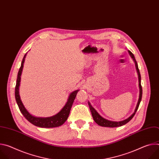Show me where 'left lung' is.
<instances>
[{"instance_id":"left-lung-1","label":"left lung","mask_w":159,"mask_h":159,"mask_svg":"<svg viewBox=\"0 0 159 159\" xmlns=\"http://www.w3.org/2000/svg\"><path fill=\"white\" fill-rule=\"evenodd\" d=\"M128 53L129 54V55L131 56V57L133 58V61H134L135 63V66H136V69H137V73H138V75H139V88H140V95H139V101H138V102H137V106H136V108L134 109V112L133 113V114L129 117L127 119L123 120V121H109V120H107L104 118H102L101 116L99 115V113L96 111V110L91 106V104H90V102H88V104H89V108H90V112H91V114H92V116L93 117V119L94 120V121L98 124L99 125V126H104V127H110V128H114V127H118V126H121L125 124H126L127 123H128L132 118L134 116L136 112H137L139 107V105H140V103L141 102V100H142V85H141V75H140V70L139 69V66H138V64H137V61H136L135 60V58H134V55L130 52L128 50Z\"/></svg>"}]
</instances>
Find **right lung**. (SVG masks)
Masks as SVG:
<instances>
[{"label":"right lung","mask_w":159,"mask_h":159,"mask_svg":"<svg viewBox=\"0 0 159 159\" xmlns=\"http://www.w3.org/2000/svg\"><path fill=\"white\" fill-rule=\"evenodd\" d=\"M26 56V54L24 56L23 59L22 60L21 65L20 69L19 70L18 74H17V81H16V85L15 87V98L17 102V104L18 105V107L21 112V113L23 116L25 117V118L30 121L33 125L41 127V128H54V127H58L61 125H62L67 120L69 115L70 114V111L72 107V106L73 104V102L75 100V98L77 96V94L79 90H74L72 92L69 96V98L67 99V102H66L65 105L63 106V107L60 110V112H58L57 115L47 117V118H41V117H35L33 115H31L30 113L26 110L25 107L24 106L23 104H22L20 96L19 94V87L20 85V75L22 71V68H23L24 62L25 60V57Z\"/></svg>","instance_id":"1"}]
</instances>
